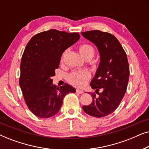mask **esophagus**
<instances>
[{"mask_svg":"<svg viewBox=\"0 0 149 149\" xmlns=\"http://www.w3.org/2000/svg\"><path fill=\"white\" fill-rule=\"evenodd\" d=\"M76 91L78 93H80V94H82V93H83V91L81 90V89H77Z\"/></svg>","mask_w":149,"mask_h":149,"instance_id":"1","label":"esophagus"}]
</instances>
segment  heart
<instances>
[{"mask_svg": "<svg viewBox=\"0 0 149 149\" xmlns=\"http://www.w3.org/2000/svg\"><path fill=\"white\" fill-rule=\"evenodd\" d=\"M79 52L83 58L89 57L91 59L94 56V49L89 44H83L79 47ZM89 78V73L85 70L74 71L68 75V81L77 87H82Z\"/></svg>", "mask_w": 149, "mask_h": 149, "instance_id": "obj_1", "label": "heart"}]
</instances>
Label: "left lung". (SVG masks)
<instances>
[{
	"instance_id": "left-lung-1",
	"label": "left lung",
	"mask_w": 149,
	"mask_h": 149,
	"mask_svg": "<svg viewBox=\"0 0 149 149\" xmlns=\"http://www.w3.org/2000/svg\"><path fill=\"white\" fill-rule=\"evenodd\" d=\"M81 34L94 43L100 56L99 66L90 83L98 96L91 93L92 102L83 106V109L93 117H105L117 109L127 89L130 76L127 55L113 34L97 30ZM100 89L102 90L100 93L98 92Z\"/></svg>"
}]
</instances>
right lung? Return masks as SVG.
I'll return each mask as SVG.
<instances>
[{
	"label": "right lung",
	"instance_id": "1",
	"mask_svg": "<svg viewBox=\"0 0 149 149\" xmlns=\"http://www.w3.org/2000/svg\"><path fill=\"white\" fill-rule=\"evenodd\" d=\"M79 38L76 32L51 29L36 34L28 42L20 65L19 86L26 105L37 117L56 115L65 95L76 91L67 83L57 87L52 77L55 76L63 52Z\"/></svg>",
	"mask_w": 149,
	"mask_h": 149
}]
</instances>
